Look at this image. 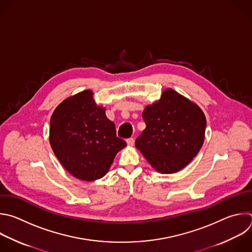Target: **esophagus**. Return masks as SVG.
Returning a JSON list of instances; mask_svg holds the SVG:
<instances>
[{"label":"esophagus","mask_w":252,"mask_h":252,"mask_svg":"<svg viewBox=\"0 0 252 252\" xmlns=\"http://www.w3.org/2000/svg\"><path fill=\"white\" fill-rule=\"evenodd\" d=\"M126 143H127L128 145H133V144H134V138H133V137L127 138V139H126Z\"/></svg>","instance_id":"34e87169"}]
</instances>
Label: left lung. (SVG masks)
Returning <instances> with one entry per match:
<instances>
[{"label": "left lung", "instance_id": "1", "mask_svg": "<svg viewBox=\"0 0 252 252\" xmlns=\"http://www.w3.org/2000/svg\"><path fill=\"white\" fill-rule=\"evenodd\" d=\"M142 119L145 129L135 146L155 170L163 174L183 169L200 151L206 130L202 110L172 89L147 106Z\"/></svg>", "mask_w": 252, "mask_h": 252}]
</instances>
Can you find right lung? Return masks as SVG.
Wrapping results in <instances>:
<instances>
[{
  "mask_svg": "<svg viewBox=\"0 0 252 252\" xmlns=\"http://www.w3.org/2000/svg\"><path fill=\"white\" fill-rule=\"evenodd\" d=\"M49 141L64 168L74 177L94 181L105 176L116 154L126 145L116 126L97 107L92 91H83L64 102L50 119Z\"/></svg>",
  "mask_w": 252,
  "mask_h": 252,
  "instance_id": "1",
  "label": "right lung"
}]
</instances>
